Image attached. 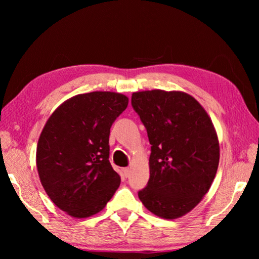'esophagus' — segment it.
I'll list each match as a JSON object with an SVG mask.
<instances>
[{"label": "esophagus", "instance_id": "obj_1", "mask_svg": "<svg viewBox=\"0 0 259 259\" xmlns=\"http://www.w3.org/2000/svg\"><path fill=\"white\" fill-rule=\"evenodd\" d=\"M130 174H131L130 168H124V169H123V175H124L125 177H129Z\"/></svg>", "mask_w": 259, "mask_h": 259}]
</instances>
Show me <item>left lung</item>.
Wrapping results in <instances>:
<instances>
[{"instance_id": "obj_1", "label": "left lung", "mask_w": 259, "mask_h": 259, "mask_svg": "<svg viewBox=\"0 0 259 259\" xmlns=\"http://www.w3.org/2000/svg\"><path fill=\"white\" fill-rule=\"evenodd\" d=\"M131 104L150 139V179L138 196L163 219L185 216L207 194L219 163L216 129L205 109L184 91L134 93Z\"/></svg>"}]
</instances>
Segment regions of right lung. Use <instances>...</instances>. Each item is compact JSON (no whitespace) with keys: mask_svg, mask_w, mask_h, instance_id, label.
<instances>
[{"mask_svg":"<svg viewBox=\"0 0 259 259\" xmlns=\"http://www.w3.org/2000/svg\"><path fill=\"white\" fill-rule=\"evenodd\" d=\"M128 103L119 93L81 94L48 119L36 147L38 177L52 202L71 217L102 211L120 186L108 160L109 129Z\"/></svg>","mask_w":259,"mask_h":259,"instance_id":"obj_1","label":"right lung"}]
</instances>
